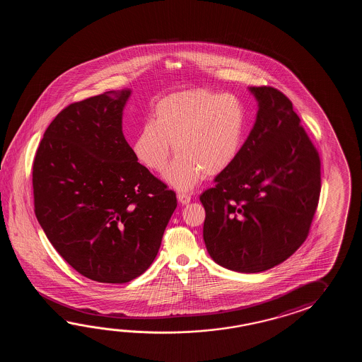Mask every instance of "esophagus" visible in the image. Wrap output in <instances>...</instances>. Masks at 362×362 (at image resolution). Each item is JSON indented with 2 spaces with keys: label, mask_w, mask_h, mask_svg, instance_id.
<instances>
[{
  "label": "esophagus",
  "mask_w": 362,
  "mask_h": 362,
  "mask_svg": "<svg viewBox=\"0 0 362 362\" xmlns=\"http://www.w3.org/2000/svg\"><path fill=\"white\" fill-rule=\"evenodd\" d=\"M177 199L181 204H189L190 200H192V197L189 194H185V192H178Z\"/></svg>",
  "instance_id": "esophagus-1"
}]
</instances>
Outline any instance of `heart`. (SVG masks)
<instances>
[{
  "label": "heart",
  "instance_id": "1",
  "mask_svg": "<svg viewBox=\"0 0 362 362\" xmlns=\"http://www.w3.org/2000/svg\"><path fill=\"white\" fill-rule=\"evenodd\" d=\"M246 112L233 95L208 89L172 93L156 103L154 120L141 127L133 150L147 168L162 172L170 150L177 154L165 181L190 190L204 175L217 176L237 159L243 144Z\"/></svg>",
  "mask_w": 362,
  "mask_h": 362
}]
</instances>
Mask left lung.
Segmentation results:
<instances>
[{
  "mask_svg": "<svg viewBox=\"0 0 362 362\" xmlns=\"http://www.w3.org/2000/svg\"><path fill=\"white\" fill-rule=\"evenodd\" d=\"M254 128L234 163L200 195L208 254L226 269L259 273L304 243L321 192V160L291 100L251 86Z\"/></svg>",
  "mask_w": 362,
  "mask_h": 362,
  "instance_id": "8db88e82",
  "label": "left lung"
}]
</instances>
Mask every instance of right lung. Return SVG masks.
I'll use <instances>...</instances> for the list:
<instances>
[{"instance_id":"add662e5","label":"right lung","mask_w":362,"mask_h":362,"mask_svg":"<svg viewBox=\"0 0 362 362\" xmlns=\"http://www.w3.org/2000/svg\"><path fill=\"white\" fill-rule=\"evenodd\" d=\"M129 89L63 108L33 160L35 214L57 252L81 276L125 284L154 262L175 192L139 164L124 137Z\"/></svg>"}]
</instances>
